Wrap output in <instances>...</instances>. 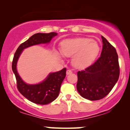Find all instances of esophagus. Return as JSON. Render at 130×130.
Instances as JSON below:
<instances>
[{"label": "esophagus", "instance_id": "1", "mask_svg": "<svg viewBox=\"0 0 130 130\" xmlns=\"http://www.w3.org/2000/svg\"><path fill=\"white\" fill-rule=\"evenodd\" d=\"M66 74H67V75H69V74H72V71H71V70H68L67 71V72H66Z\"/></svg>", "mask_w": 130, "mask_h": 130}]
</instances>
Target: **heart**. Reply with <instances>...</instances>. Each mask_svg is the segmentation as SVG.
<instances>
[{
    "label": "heart",
    "mask_w": 130,
    "mask_h": 130,
    "mask_svg": "<svg viewBox=\"0 0 130 130\" xmlns=\"http://www.w3.org/2000/svg\"><path fill=\"white\" fill-rule=\"evenodd\" d=\"M100 46L92 38H71L61 42V51H55L57 56L71 57L72 63L75 68L84 69L90 66L96 59L100 53Z\"/></svg>",
    "instance_id": "heart-1"
}]
</instances>
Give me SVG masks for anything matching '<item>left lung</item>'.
<instances>
[{
  "label": "left lung",
  "mask_w": 130,
  "mask_h": 130,
  "mask_svg": "<svg viewBox=\"0 0 130 130\" xmlns=\"http://www.w3.org/2000/svg\"><path fill=\"white\" fill-rule=\"evenodd\" d=\"M103 49L99 59L85 70L77 72V90L91 101L105 97L116 85L120 74L116 49L101 36Z\"/></svg>",
  "instance_id": "left-lung-1"
}]
</instances>
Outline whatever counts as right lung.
Segmentation results:
<instances>
[{
    "instance_id": "add662e5",
    "label": "right lung",
    "mask_w": 130,
    "mask_h": 130,
    "mask_svg": "<svg viewBox=\"0 0 130 130\" xmlns=\"http://www.w3.org/2000/svg\"><path fill=\"white\" fill-rule=\"evenodd\" d=\"M56 32L49 34L37 33L30 37L19 46L14 55L12 70L15 75L17 87L21 93L29 101L38 104H47L56 99L60 92L62 82L66 76V68L56 72L50 73L43 81L37 84H27L21 77L17 70V63L23 51L30 46L41 44H49L54 37Z\"/></svg>"
}]
</instances>
